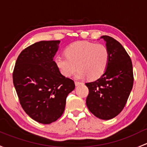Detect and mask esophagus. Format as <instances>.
Wrapping results in <instances>:
<instances>
[{"instance_id": "esophagus-1", "label": "esophagus", "mask_w": 147, "mask_h": 147, "mask_svg": "<svg viewBox=\"0 0 147 147\" xmlns=\"http://www.w3.org/2000/svg\"><path fill=\"white\" fill-rule=\"evenodd\" d=\"M75 85H76V86H79V85H80V84H82V83L80 82L75 81Z\"/></svg>"}]
</instances>
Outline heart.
<instances>
[{"instance_id":"heart-1","label":"heart","mask_w":147,"mask_h":147,"mask_svg":"<svg viewBox=\"0 0 147 147\" xmlns=\"http://www.w3.org/2000/svg\"><path fill=\"white\" fill-rule=\"evenodd\" d=\"M110 61V53L104 44L89 41H78L65 49V55L56 56L55 63L63 76H72L79 69L76 77L87 76L90 80L101 78Z\"/></svg>"}]
</instances>
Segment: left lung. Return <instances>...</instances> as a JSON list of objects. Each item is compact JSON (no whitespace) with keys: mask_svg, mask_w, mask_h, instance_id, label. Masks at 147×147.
Returning a JSON list of instances; mask_svg holds the SVG:
<instances>
[{"mask_svg":"<svg viewBox=\"0 0 147 147\" xmlns=\"http://www.w3.org/2000/svg\"><path fill=\"white\" fill-rule=\"evenodd\" d=\"M101 38L106 41L110 61L101 78L85 84L89 89L86 103L96 117L110 120L125 106L133 86V69L130 57L118 41L109 36Z\"/></svg>","mask_w":147,"mask_h":147,"instance_id":"left-lung-1","label":"left lung"}]
</instances>
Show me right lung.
<instances>
[{
    "mask_svg": "<svg viewBox=\"0 0 147 147\" xmlns=\"http://www.w3.org/2000/svg\"><path fill=\"white\" fill-rule=\"evenodd\" d=\"M61 41H41L24 49L15 63L12 80L20 103L35 121L50 124L63 115L72 80L57 67L53 57Z\"/></svg>",
    "mask_w": 147,
    "mask_h": 147,
    "instance_id": "1",
    "label": "right lung"
}]
</instances>
